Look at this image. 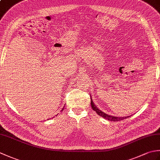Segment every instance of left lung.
I'll list each match as a JSON object with an SVG mask.
<instances>
[{
  "label": "left lung",
  "instance_id": "8db88e82",
  "mask_svg": "<svg viewBox=\"0 0 160 160\" xmlns=\"http://www.w3.org/2000/svg\"><path fill=\"white\" fill-rule=\"evenodd\" d=\"M91 107H92L93 110L95 111L97 113L98 115H99L100 116L104 118L106 120H108L109 121H113V122H118V121H120L122 120H124L126 118H129V116H127V117H115L113 116V115H107V113H104L103 111H102L101 110H100L99 108H98V107L96 106V104L93 103V99L91 97Z\"/></svg>",
  "mask_w": 160,
  "mask_h": 160
}]
</instances>
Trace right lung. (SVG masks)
Listing matches in <instances>:
<instances>
[{"label": "right lung", "mask_w": 160, "mask_h": 160, "mask_svg": "<svg viewBox=\"0 0 160 160\" xmlns=\"http://www.w3.org/2000/svg\"><path fill=\"white\" fill-rule=\"evenodd\" d=\"M63 109H64V108H62V110H63Z\"/></svg>", "instance_id": "obj_1"}]
</instances>
